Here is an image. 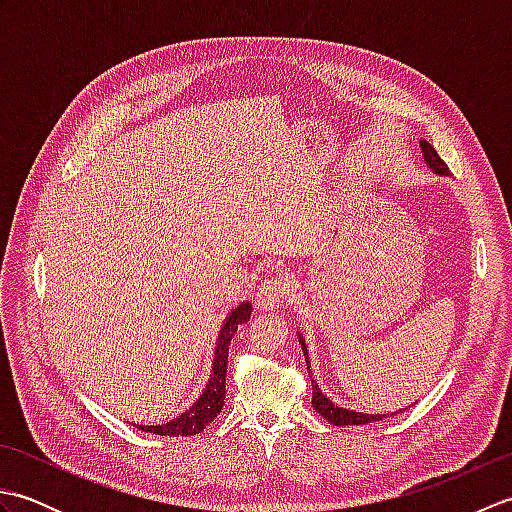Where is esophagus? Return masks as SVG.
I'll list each match as a JSON object with an SVG mask.
<instances>
[{"instance_id":"obj_1","label":"esophagus","mask_w":512,"mask_h":512,"mask_svg":"<svg viewBox=\"0 0 512 512\" xmlns=\"http://www.w3.org/2000/svg\"><path fill=\"white\" fill-rule=\"evenodd\" d=\"M292 295V281L288 275L277 273L268 277L262 286L257 290V306L264 310H277L279 306L290 299Z\"/></svg>"}]
</instances>
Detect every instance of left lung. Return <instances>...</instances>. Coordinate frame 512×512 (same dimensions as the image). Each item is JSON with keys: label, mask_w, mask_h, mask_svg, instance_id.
Instances as JSON below:
<instances>
[{"label": "left lung", "mask_w": 512, "mask_h": 512, "mask_svg": "<svg viewBox=\"0 0 512 512\" xmlns=\"http://www.w3.org/2000/svg\"><path fill=\"white\" fill-rule=\"evenodd\" d=\"M420 147H422V156H424V160H427V165L436 173H440V176H449L447 162L438 156V151L433 149L427 140H420ZM299 341L303 345V352H308L306 343H303L301 336H299ZM312 407L317 409V413H321L325 420L336 424V427H343V424H367V422H376V420L385 418V413H380V416H372V413H358V411L336 407L332 400H328V396L321 394V389L317 383H314V380H312ZM396 413H400V411H396ZM391 416H394V413H391Z\"/></svg>", "instance_id": "8db88e82"}]
</instances>
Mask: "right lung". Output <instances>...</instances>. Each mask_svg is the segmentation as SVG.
Returning <instances> with one entry per match:
<instances>
[{
    "instance_id": "add662e5",
    "label": "right lung",
    "mask_w": 512,
    "mask_h": 512,
    "mask_svg": "<svg viewBox=\"0 0 512 512\" xmlns=\"http://www.w3.org/2000/svg\"><path fill=\"white\" fill-rule=\"evenodd\" d=\"M250 312H253V306H250V303H242V306H237L226 317V323L222 325V332H220V339H217L211 380L206 383V389L202 391V396L195 400V405L189 411H184L182 416L173 418L167 424H156V427H145V424H138V429H143L147 433H156V436L178 438V436H195V433H200L202 429L209 427L213 418L224 407L228 345H231V339L239 325L250 319Z\"/></svg>"
}]
</instances>
